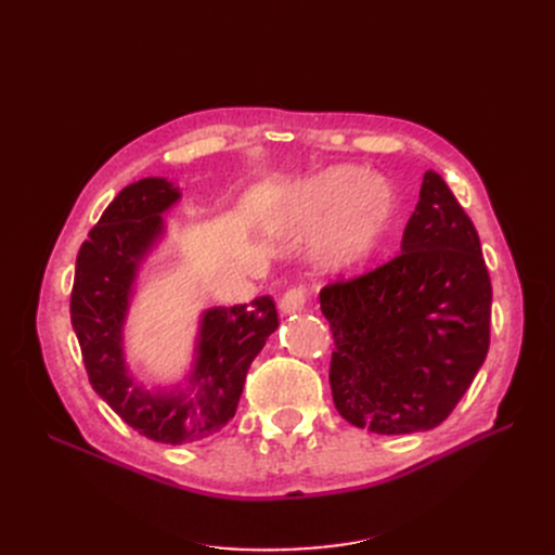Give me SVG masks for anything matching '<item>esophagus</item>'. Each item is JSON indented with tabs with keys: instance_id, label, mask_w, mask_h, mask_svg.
<instances>
[{
	"instance_id": "obj_1",
	"label": "esophagus",
	"mask_w": 555,
	"mask_h": 555,
	"mask_svg": "<svg viewBox=\"0 0 555 555\" xmlns=\"http://www.w3.org/2000/svg\"><path fill=\"white\" fill-rule=\"evenodd\" d=\"M308 298L310 296H308V289L304 287V284H296V287L284 292V296L280 300V308H282L284 314L298 312V310H304L308 306Z\"/></svg>"
}]
</instances>
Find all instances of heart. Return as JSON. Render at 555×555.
I'll use <instances>...</instances> for the list:
<instances>
[{"label": "heart", "instance_id": "obj_1", "mask_svg": "<svg viewBox=\"0 0 555 555\" xmlns=\"http://www.w3.org/2000/svg\"><path fill=\"white\" fill-rule=\"evenodd\" d=\"M391 212L389 188L349 166L317 176L289 206L292 222L298 227H314L334 215L322 241L324 261L333 268H349L371 255Z\"/></svg>", "mask_w": 555, "mask_h": 555}]
</instances>
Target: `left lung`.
I'll return each mask as SVG.
<instances>
[{
	"mask_svg": "<svg viewBox=\"0 0 555 555\" xmlns=\"http://www.w3.org/2000/svg\"><path fill=\"white\" fill-rule=\"evenodd\" d=\"M398 255L319 294L345 422L377 435L440 426L491 345V278L473 220L428 171Z\"/></svg>",
	"mask_w": 555,
	"mask_h": 555,
	"instance_id": "1",
	"label": "left lung"
}]
</instances>
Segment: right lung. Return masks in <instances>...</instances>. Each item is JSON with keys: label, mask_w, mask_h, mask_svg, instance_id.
<instances>
[{"label": "right lung", "mask_w": 555, "mask_h": 555, "mask_svg": "<svg viewBox=\"0 0 555 555\" xmlns=\"http://www.w3.org/2000/svg\"><path fill=\"white\" fill-rule=\"evenodd\" d=\"M180 192L166 178L131 182L92 227L76 257L72 324L92 389L145 438L190 444L222 430L243 393L251 361L278 328L271 296L251 306L215 308L201 319L192 389L147 393L127 375L122 324L137 266L162 233V212Z\"/></svg>", "instance_id": "add662e5"}]
</instances>
